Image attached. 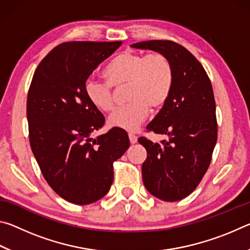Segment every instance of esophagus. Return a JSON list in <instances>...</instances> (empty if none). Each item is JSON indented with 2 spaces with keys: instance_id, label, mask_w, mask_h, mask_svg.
Instances as JSON below:
<instances>
[{
  "instance_id": "1",
  "label": "esophagus",
  "mask_w": 250,
  "mask_h": 250,
  "mask_svg": "<svg viewBox=\"0 0 250 250\" xmlns=\"http://www.w3.org/2000/svg\"><path fill=\"white\" fill-rule=\"evenodd\" d=\"M129 140L131 145H134V143L138 142V138L137 135H134L133 133H129Z\"/></svg>"
}]
</instances>
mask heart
I'll use <instances>...</instances> for the list:
<instances>
[{"mask_svg":"<svg viewBox=\"0 0 250 250\" xmlns=\"http://www.w3.org/2000/svg\"><path fill=\"white\" fill-rule=\"evenodd\" d=\"M107 82L89 79L84 94L89 103L103 112L115 107L112 87L126 84L125 104L116 109L109 125L126 131L137 130L149 113V109L162 108L171 96L174 84V67L166 54L125 52L112 59L104 69Z\"/></svg>","mask_w":250,"mask_h":250,"instance_id":"1","label":"heart"}]
</instances>
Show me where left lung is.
I'll return each mask as SVG.
<instances>
[{
    "instance_id": "1",
    "label": "left lung",
    "mask_w": 250,
    "mask_h": 250,
    "mask_svg": "<svg viewBox=\"0 0 250 250\" xmlns=\"http://www.w3.org/2000/svg\"><path fill=\"white\" fill-rule=\"evenodd\" d=\"M133 48L163 53L174 67L171 96L146 126L168 140L153 143L139 138L147 156L142 180L152 195L166 202L188 196L209 167L217 140L216 104L210 80L201 62L182 45L171 41H146Z\"/></svg>"
}]
</instances>
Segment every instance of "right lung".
I'll use <instances>...</instances> for the list:
<instances>
[{
	"label": "right lung",
	"instance_id": "obj_1",
	"mask_svg": "<svg viewBox=\"0 0 250 250\" xmlns=\"http://www.w3.org/2000/svg\"><path fill=\"white\" fill-rule=\"evenodd\" d=\"M122 42H68L46 55L27 95L29 143L46 182L73 204L103 198L113 182V162L128 150V134L112 128L96 139L104 117L84 94V83Z\"/></svg>",
	"mask_w": 250,
	"mask_h": 250
}]
</instances>
